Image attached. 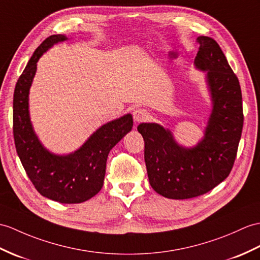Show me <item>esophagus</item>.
Instances as JSON below:
<instances>
[{"instance_id":"1","label":"esophagus","mask_w":260,"mask_h":260,"mask_svg":"<svg viewBox=\"0 0 260 260\" xmlns=\"http://www.w3.org/2000/svg\"><path fill=\"white\" fill-rule=\"evenodd\" d=\"M148 112L144 108H135L133 111V117H134V122L137 123H142V122H146L148 118Z\"/></svg>"}]
</instances>
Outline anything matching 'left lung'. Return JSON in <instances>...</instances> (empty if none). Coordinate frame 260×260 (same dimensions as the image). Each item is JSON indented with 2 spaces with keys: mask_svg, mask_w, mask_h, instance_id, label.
I'll list each match as a JSON object with an SVG mask.
<instances>
[{
  "mask_svg": "<svg viewBox=\"0 0 260 260\" xmlns=\"http://www.w3.org/2000/svg\"><path fill=\"white\" fill-rule=\"evenodd\" d=\"M196 68L207 72L213 112L205 136L194 148H184L172 133L155 123L137 126L144 142L149 184L159 195L187 199L206 194L231 174L244 125L239 81L218 43L197 38Z\"/></svg>",
  "mask_w": 260,
  "mask_h": 260,
  "instance_id": "left-lung-1",
  "label": "left lung"
}]
</instances>
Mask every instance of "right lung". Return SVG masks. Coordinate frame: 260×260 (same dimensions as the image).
<instances>
[{"label": "right lung", "mask_w": 260, "mask_h": 260, "mask_svg": "<svg viewBox=\"0 0 260 260\" xmlns=\"http://www.w3.org/2000/svg\"><path fill=\"white\" fill-rule=\"evenodd\" d=\"M66 40L48 36L36 48L16 82L13 96V135L16 153L32 184L42 196L62 204L86 202L104 183L110 150L133 127L131 114L103 125L75 153L58 156L46 150L34 134L28 115V90L36 63L53 44Z\"/></svg>", "instance_id": "1"}]
</instances>
